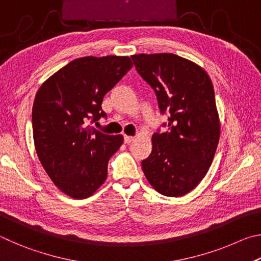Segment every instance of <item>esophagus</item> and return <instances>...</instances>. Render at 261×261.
Returning <instances> with one entry per match:
<instances>
[{"instance_id":"34e87169","label":"esophagus","mask_w":261,"mask_h":261,"mask_svg":"<svg viewBox=\"0 0 261 261\" xmlns=\"http://www.w3.org/2000/svg\"><path fill=\"white\" fill-rule=\"evenodd\" d=\"M134 140H135V137L124 135V143H125V144H130L131 141H134Z\"/></svg>"}]
</instances>
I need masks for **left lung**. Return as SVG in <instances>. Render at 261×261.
I'll return each instance as SVG.
<instances>
[{
  "label": "left lung",
  "instance_id": "8db88e82",
  "mask_svg": "<svg viewBox=\"0 0 261 261\" xmlns=\"http://www.w3.org/2000/svg\"><path fill=\"white\" fill-rule=\"evenodd\" d=\"M138 73L155 92L168 131L152 137L144 174L159 193L182 197L210 169L220 138L213 84L199 65L170 53L132 55ZM166 124H163L165 126Z\"/></svg>",
  "mask_w": 261,
  "mask_h": 261
}]
</instances>
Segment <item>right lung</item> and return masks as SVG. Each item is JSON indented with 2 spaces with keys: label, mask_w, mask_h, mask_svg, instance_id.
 Returning <instances> with one entry per match:
<instances>
[{
  "label": "right lung",
  "mask_w": 261,
  "mask_h": 261,
  "mask_svg": "<svg viewBox=\"0 0 261 261\" xmlns=\"http://www.w3.org/2000/svg\"><path fill=\"white\" fill-rule=\"evenodd\" d=\"M127 56H86L42 84L32 108L34 146L43 169L74 199L93 194L107 178L108 161L123 136L105 135L88 121L106 117L103 96L132 68Z\"/></svg>",
  "instance_id": "obj_1"
}]
</instances>
